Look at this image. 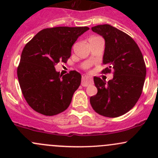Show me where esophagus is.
<instances>
[{
    "label": "esophagus",
    "mask_w": 158,
    "mask_h": 158,
    "mask_svg": "<svg viewBox=\"0 0 158 158\" xmlns=\"http://www.w3.org/2000/svg\"><path fill=\"white\" fill-rule=\"evenodd\" d=\"M93 83V81L92 79L87 77V76H83L82 79V86H88L90 84Z\"/></svg>",
    "instance_id": "esophagus-1"
}]
</instances>
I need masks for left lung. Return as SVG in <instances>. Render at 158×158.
Segmentation results:
<instances>
[{"instance_id":"8db88e82","label":"left lung","mask_w":158,"mask_h":158,"mask_svg":"<svg viewBox=\"0 0 158 158\" xmlns=\"http://www.w3.org/2000/svg\"><path fill=\"white\" fill-rule=\"evenodd\" d=\"M92 30L105 40L103 64L109 67L102 72H114L108 82L94 77L98 92L90 97L91 106L105 117H118L130 111L141 96L146 76L144 57L135 40L122 30L109 24L98 25Z\"/></svg>"}]
</instances>
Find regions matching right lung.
<instances>
[{
	"label": "right lung",
	"mask_w": 158,
	"mask_h": 158,
	"mask_svg": "<svg viewBox=\"0 0 158 158\" xmlns=\"http://www.w3.org/2000/svg\"><path fill=\"white\" fill-rule=\"evenodd\" d=\"M87 27H57L40 31L22 51L17 77L22 93L33 110L44 115L63 112L69 106L82 76L70 71L62 76L55 66L66 63L72 47Z\"/></svg>",
	"instance_id": "1"
}]
</instances>
